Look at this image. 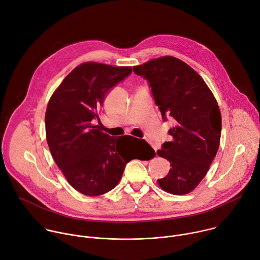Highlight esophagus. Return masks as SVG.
Returning a JSON list of instances; mask_svg holds the SVG:
<instances>
[{
  "label": "esophagus",
  "instance_id": "obj_1",
  "mask_svg": "<svg viewBox=\"0 0 260 260\" xmlns=\"http://www.w3.org/2000/svg\"><path fill=\"white\" fill-rule=\"evenodd\" d=\"M150 144H151V145H152V147H153V148H154V150H155V152H156V150H157V148H156V146H155V145H154V144H152V143H150Z\"/></svg>",
  "mask_w": 260,
  "mask_h": 260
}]
</instances>
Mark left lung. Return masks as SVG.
Returning a JSON list of instances; mask_svg holds the SVG:
<instances>
[{"label": "left lung", "mask_w": 260, "mask_h": 260, "mask_svg": "<svg viewBox=\"0 0 260 260\" xmlns=\"http://www.w3.org/2000/svg\"><path fill=\"white\" fill-rule=\"evenodd\" d=\"M149 84L164 121L172 119V137L158 156L171 164L169 174L157 180L172 194H186L206 176L216 156L221 137V114L217 102L199 74L187 63L164 56L134 67Z\"/></svg>", "instance_id": "8db88e82"}]
</instances>
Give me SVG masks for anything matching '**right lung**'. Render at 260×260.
<instances>
[{"mask_svg":"<svg viewBox=\"0 0 260 260\" xmlns=\"http://www.w3.org/2000/svg\"><path fill=\"white\" fill-rule=\"evenodd\" d=\"M132 72L131 67L82 63L63 79L48 103L45 127L51 155L71 186L84 196L112 190L132 160L119 142L122 137H111L93 124L100 122L107 94Z\"/></svg>","mask_w":260,"mask_h":260,"instance_id":"add662e5","label":"right lung"}]
</instances>
